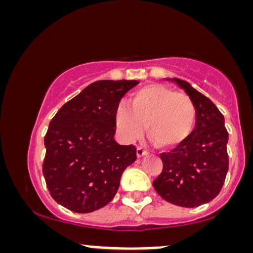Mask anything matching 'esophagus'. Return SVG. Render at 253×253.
I'll return each mask as SVG.
<instances>
[{
	"label": "esophagus",
	"mask_w": 253,
	"mask_h": 253,
	"mask_svg": "<svg viewBox=\"0 0 253 253\" xmlns=\"http://www.w3.org/2000/svg\"><path fill=\"white\" fill-rule=\"evenodd\" d=\"M145 155H147V150H145L144 147L141 146H136V157L140 158V157H143Z\"/></svg>",
	"instance_id": "34e87169"
}]
</instances>
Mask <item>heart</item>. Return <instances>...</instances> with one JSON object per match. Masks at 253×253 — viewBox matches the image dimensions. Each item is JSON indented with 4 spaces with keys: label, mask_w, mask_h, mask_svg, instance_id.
<instances>
[{
    "label": "heart",
    "mask_w": 253,
    "mask_h": 253,
    "mask_svg": "<svg viewBox=\"0 0 253 253\" xmlns=\"http://www.w3.org/2000/svg\"><path fill=\"white\" fill-rule=\"evenodd\" d=\"M115 124L121 136L134 141L147 134L163 147H175L189 138L196 124V108L184 92L170 86L150 83L130 94L128 104L120 103L115 110Z\"/></svg>",
    "instance_id": "b5f03b06"
}]
</instances>
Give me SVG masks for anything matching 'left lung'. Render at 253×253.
Masks as SVG:
<instances>
[{
  "mask_svg": "<svg viewBox=\"0 0 253 253\" xmlns=\"http://www.w3.org/2000/svg\"><path fill=\"white\" fill-rule=\"evenodd\" d=\"M171 81L195 104V129L176 149L162 153L163 170L153 187L165 201L194 208L211 201L221 190L228 170V133L223 115L210 98L185 81Z\"/></svg>",
  "mask_w": 253,
  "mask_h": 253,
  "instance_id": "obj_1",
  "label": "left lung"
}]
</instances>
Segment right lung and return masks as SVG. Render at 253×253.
I'll return each instance as SVG.
<instances>
[{
  "label": "right lung",
  "instance_id": "1",
  "mask_svg": "<svg viewBox=\"0 0 253 253\" xmlns=\"http://www.w3.org/2000/svg\"><path fill=\"white\" fill-rule=\"evenodd\" d=\"M138 81H97L57 112L43 144L42 173L53 200L76 213L104 207L136 159L133 145L114 140L115 110Z\"/></svg>",
  "mask_w": 253,
  "mask_h": 253
}]
</instances>
